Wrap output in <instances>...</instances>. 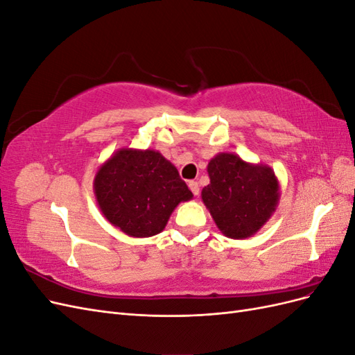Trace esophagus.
Listing matches in <instances>:
<instances>
[{"mask_svg": "<svg viewBox=\"0 0 355 355\" xmlns=\"http://www.w3.org/2000/svg\"><path fill=\"white\" fill-rule=\"evenodd\" d=\"M188 187H189L191 192H192V194H194V196H198V194H200V187H198L197 182L189 180V182H188Z\"/></svg>", "mask_w": 355, "mask_h": 355, "instance_id": "esophagus-1", "label": "esophagus"}]
</instances>
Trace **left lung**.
<instances>
[{"mask_svg":"<svg viewBox=\"0 0 355 355\" xmlns=\"http://www.w3.org/2000/svg\"><path fill=\"white\" fill-rule=\"evenodd\" d=\"M210 184L201 200L225 237L249 239L271 219L280 201V182L262 163H247L237 154L219 153L207 166Z\"/></svg>","mask_w":355,"mask_h":355,"instance_id":"left-lung-1","label":"left lung"}]
</instances>
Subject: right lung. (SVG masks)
<instances>
[{
	"label": "right lung",
	"mask_w": 355,
	"mask_h": 355,
	"mask_svg": "<svg viewBox=\"0 0 355 355\" xmlns=\"http://www.w3.org/2000/svg\"><path fill=\"white\" fill-rule=\"evenodd\" d=\"M93 189L105 219L135 239L159 234L179 204L194 197L154 149H118L96 171Z\"/></svg>",
	"instance_id": "add662e5"
}]
</instances>
